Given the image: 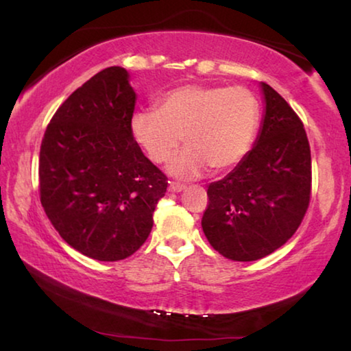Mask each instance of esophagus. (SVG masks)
Instances as JSON below:
<instances>
[{"instance_id":"34e87169","label":"esophagus","mask_w":351,"mask_h":351,"mask_svg":"<svg viewBox=\"0 0 351 351\" xmlns=\"http://www.w3.org/2000/svg\"><path fill=\"white\" fill-rule=\"evenodd\" d=\"M169 190H170V192H173V193H180V192H182V190H186V186H184V184H180V182H170Z\"/></svg>"}]
</instances>
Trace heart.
<instances>
[{
    "label": "heart",
    "instance_id": "obj_1",
    "mask_svg": "<svg viewBox=\"0 0 351 351\" xmlns=\"http://www.w3.org/2000/svg\"><path fill=\"white\" fill-rule=\"evenodd\" d=\"M260 123V105L245 86L184 85L159 99L156 110L134 112L130 130L153 162L169 161V173L195 180L213 167L239 165L251 150Z\"/></svg>",
    "mask_w": 351,
    "mask_h": 351
}]
</instances>
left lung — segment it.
Masks as SVG:
<instances>
[{"label": "left lung", "instance_id": "left-lung-1", "mask_svg": "<svg viewBox=\"0 0 351 351\" xmlns=\"http://www.w3.org/2000/svg\"><path fill=\"white\" fill-rule=\"evenodd\" d=\"M263 119L254 147L223 180L207 189L201 219L206 239L234 261L263 258L283 246L310 204L311 152L293 108L269 85L260 83Z\"/></svg>", "mask_w": 351, "mask_h": 351}]
</instances>
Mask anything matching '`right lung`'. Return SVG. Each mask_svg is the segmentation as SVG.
Returning <instances> with one entry per match:
<instances>
[{
    "label": "right lung",
    "instance_id": "1",
    "mask_svg": "<svg viewBox=\"0 0 351 351\" xmlns=\"http://www.w3.org/2000/svg\"><path fill=\"white\" fill-rule=\"evenodd\" d=\"M136 99L125 68L100 71L64 100L41 142V206L71 247L99 261L144 245L167 190L132 136Z\"/></svg>",
    "mask_w": 351,
    "mask_h": 351
}]
</instances>
